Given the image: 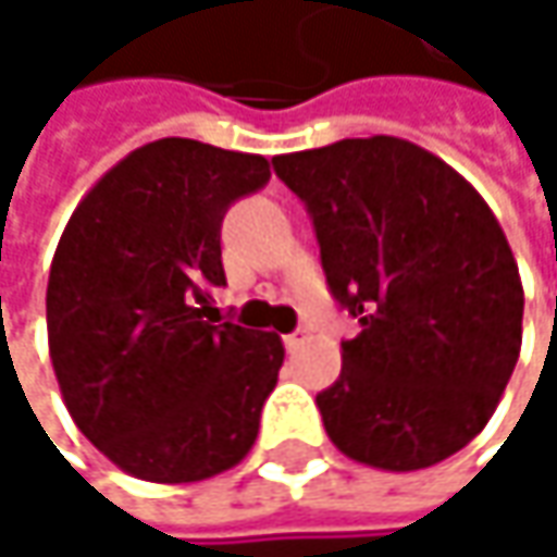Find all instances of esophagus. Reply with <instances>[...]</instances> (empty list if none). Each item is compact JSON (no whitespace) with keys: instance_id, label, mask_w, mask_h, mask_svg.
Segmentation results:
<instances>
[{"instance_id":"obj_1","label":"esophagus","mask_w":557,"mask_h":557,"mask_svg":"<svg viewBox=\"0 0 557 557\" xmlns=\"http://www.w3.org/2000/svg\"><path fill=\"white\" fill-rule=\"evenodd\" d=\"M306 342V332H293V335H283V345H286V351H296L299 345Z\"/></svg>"}]
</instances>
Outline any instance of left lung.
Wrapping results in <instances>:
<instances>
[{
	"label": "left lung",
	"mask_w": 557,
	"mask_h": 557,
	"mask_svg": "<svg viewBox=\"0 0 557 557\" xmlns=\"http://www.w3.org/2000/svg\"><path fill=\"white\" fill-rule=\"evenodd\" d=\"M306 202L332 296L361 332L315 396L335 448L381 471L461 451L522 345V280L481 193L425 148L374 135L274 158Z\"/></svg>",
	"instance_id": "left-lung-1"
}]
</instances>
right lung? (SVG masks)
Listing matches in <instances>:
<instances>
[{
	"mask_svg": "<svg viewBox=\"0 0 557 557\" xmlns=\"http://www.w3.org/2000/svg\"><path fill=\"white\" fill-rule=\"evenodd\" d=\"M271 180L261 154L161 138L73 209L48 280V345L76 429L125 474L193 484L235 468L277 387L274 332L219 322L222 219Z\"/></svg>",
	"mask_w": 557,
	"mask_h": 557,
	"instance_id": "1",
	"label": "right lung"
}]
</instances>
